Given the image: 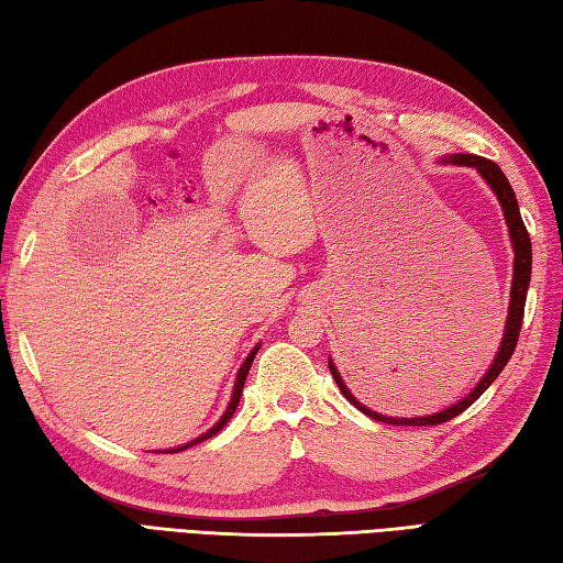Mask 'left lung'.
I'll return each mask as SVG.
<instances>
[{
    "mask_svg": "<svg viewBox=\"0 0 563 563\" xmlns=\"http://www.w3.org/2000/svg\"><path fill=\"white\" fill-rule=\"evenodd\" d=\"M441 166H465V168H474L482 176V180L492 187V192L496 195L498 205L504 209V219H506V227H508V235H510V245H514V282H510V301H508V316H506V328H504V336H501V344H498V352L492 361V366L486 368L484 376L479 378V383L472 387V390L460 399V402L445 407L441 411H433V415L427 417H387L380 415V411H373L371 407L361 405L358 399L349 390L346 383L342 380L340 371H336L334 361L328 358L330 364V373L340 387V393L352 402L356 409L364 411L366 417L376 419V421H385V423H397V427H435V423H443L448 419H453L457 415H462L472 402H477V399L484 395L486 387H489L496 378L498 373H501L508 364V358L514 356L516 352V344H518V334H520V324H522V313H526V298H528V286H530V274H532V243H530V235L526 223H522L520 217V209H518V199L514 187H510L508 178L504 176V170L498 168L494 161L489 158H482V156H474V154H451V156H443L439 158Z\"/></svg>",
    "mask_w": 563,
    "mask_h": 563,
    "instance_id": "obj_1",
    "label": "left lung"
}]
</instances>
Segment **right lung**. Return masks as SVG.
<instances>
[{
    "label": "right lung",
    "mask_w": 563,
    "mask_h": 563,
    "mask_svg": "<svg viewBox=\"0 0 563 563\" xmlns=\"http://www.w3.org/2000/svg\"><path fill=\"white\" fill-rule=\"evenodd\" d=\"M257 349H260V344L257 346H253V352H250L247 356H245V361H243V366L239 368V373H235V383H233V393H231V402H229V407L223 409V415H221V419L214 423V427L211 429H207L202 435H197V439H192V441H187V443H183V445H178V448H168V451H164V453H180V451H187V448L190 445H197V443H202V441H207V439H211V435L214 433H219L223 427H227L229 423V419L235 415V407H239V402H241V395H243V385H245V378H247V371H250V366H253V361H255V354H257Z\"/></svg>",
    "instance_id": "1"
}]
</instances>
